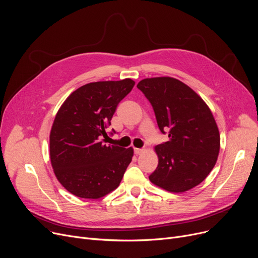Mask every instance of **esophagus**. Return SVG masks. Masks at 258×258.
Masks as SVG:
<instances>
[{"mask_svg":"<svg viewBox=\"0 0 258 258\" xmlns=\"http://www.w3.org/2000/svg\"><path fill=\"white\" fill-rule=\"evenodd\" d=\"M143 152L142 148H134V153L136 155H140Z\"/></svg>","mask_w":258,"mask_h":258,"instance_id":"obj_1","label":"esophagus"}]
</instances>
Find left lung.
<instances>
[{
    "label": "left lung",
    "instance_id": "8db88e82",
    "mask_svg": "<svg viewBox=\"0 0 258 258\" xmlns=\"http://www.w3.org/2000/svg\"><path fill=\"white\" fill-rule=\"evenodd\" d=\"M137 88L151 102L159 130L169 138L155 147L159 163L150 180L170 192L187 191L206 179L220 153V133L210 108L172 77L146 78Z\"/></svg>",
    "mask_w": 258,
    "mask_h": 258
}]
</instances>
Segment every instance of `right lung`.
Instances as JSON below:
<instances>
[{"instance_id":"right-lung-1","label":"right lung","mask_w":258,"mask_h":258,"mask_svg":"<svg viewBox=\"0 0 258 258\" xmlns=\"http://www.w3.org/2000/svg\"><path fill=\"white\" fill-rule=\"evenodd\" d=\"M134 86L130 78L87 84L58 110L50 133V159L57 180L72 195L99 199L119 186L134 151L104 142L118 103Z\"/></svg>"}]
</instances>
